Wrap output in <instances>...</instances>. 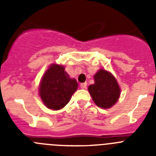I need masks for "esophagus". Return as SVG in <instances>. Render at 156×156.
Returning a JSON list of instances; mask_svg holds the SVG:
<instances>
[{
    "instance_id": "1",
    "label": "esophagus",
    "mask_w": 156,
    "mask_h": 156,
    "mask_svg": "<svg viewBox=\"0 0 156 156\" xmlns=\"http://www.w3.org/2000/svg\"><path fill=\"white\" fill-rule=\"evenodd\" d=\"M87 86V83H83L80 84V87L82 88V89H86Z\"/></svg>"
}]
</instances>
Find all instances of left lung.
Here are the masks:
<instances>
[{"instance_id":"obj_1","label":"left lung","mask_w":156,"mask_h":156,"mask_svg":"<svg viewBox=\"0 0 156 156\" xmlns=\"http://www.w3.org/2000/svg\"><path fill=\"white\" fill-rule=\"evenodd\" d=\"M94 79V83L88 87L94 102L105 109L111 108L120 95V88L116 79L109 72L102 69L96 73Z\"/></svg>"}]
</instances>
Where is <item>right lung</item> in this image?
<instances>
[{"label": "right lung", "instance_id": "1", "mask_svg": "<svg viewBox=\"0 0 156 156\" xmlns=\"http://www.w3.org/2000/svg\"><path fill=\"white\" fill-rule=\"evenodd\" d=\"M78 83L71 79L63 66L52 64L41 79L39 94L47 108L59 110L68 104Z\"/></svg>", "mask_w": 156, "mask_h": 156}]
</instances>
